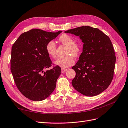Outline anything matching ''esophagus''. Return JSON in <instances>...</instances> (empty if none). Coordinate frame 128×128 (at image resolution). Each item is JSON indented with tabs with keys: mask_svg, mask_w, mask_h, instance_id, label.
Here are the masks:
<instances>
[{
	"mask_svg": "<svg viewBox=\"0 0 128 128\" xmlns=\"http://www.w3.org/2000/svg\"><path fill=\"white\" fill-rule=\"evenodd\" d=\"M68 70L67 68H62V73H64L65 72H66V70Z\"/></svg>",
	"mask_w": 128,
	"mask_h": 128,
	"instance_id": "obj_1",
	"label": "esophagus"
}]
</instances>
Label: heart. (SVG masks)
I'll list each match as a JSON object with an SVG mask.
<instances>
[{
  "mask_svg": "<svg viewBox=\"0 0 128 128\" xmlns=\"http://www.w3.org/2000/svg\"><path fill=\"white\" fill-rule=\"evenodd\" d=\"M60 41L63 44L67 46L65 54L66 56L58 58L54 61V64L62 68H67L74 63V57H77L81 52V46L79 44L74 42V40L71 36L63 34L59 38ZM46 50L48 55L52 58L56 57V46L54 41L47 43Z\"/></svg>",
  "mask_w": 128,
  "mask_h": 128,
  "instance_id": "1",
  "label": "heart"
}]
</instances>
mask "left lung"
I'll list each match as a JSON object with an SVG mask.
<instances>
[{"instance_id": "1", "label": "left lung", "mask_w": 128, "mask_h": 128, "mask_svg": "<svg viewBox=\"0 0 128 128\" xmlns=\"http://www.w3.org/2000/svg\"><path fill=\"white\" fill-rule=\"evenodd\" d=\"M64 32L79 36L84 43L79 60L72 67L76 72L73 87L87 96L101 93L114 76L116 57L110 38L98 29L88 26Z\"/></svg>"}]
</instances>
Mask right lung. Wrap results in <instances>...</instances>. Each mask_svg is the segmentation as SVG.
Returning <instances> with one entry per match:
<instances>
[{
	"label": "right lung",
	"instance_id": "right-lung-1",
	"mask_svg": "<svg viewBox=\"0 0 128 128\" xmlns=\"http://www.w3.org/2000/svg\"><path fill=\"white\" fill-rule=\"evenodd\" d=\"M62 32H48L32 29L20 35L12 47L10 70L16 87L24 96L35 101L46 99L56 88L61 68L47 54V43Z\"/></svg>",
	"mask_w": 128,
	"mask_h": 128
}]
</instances>
